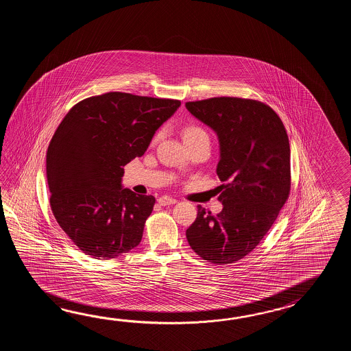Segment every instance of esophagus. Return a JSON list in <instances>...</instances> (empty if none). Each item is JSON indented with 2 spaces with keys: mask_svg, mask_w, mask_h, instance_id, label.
Masks as SVG:
<instances>
[{
  "mask_svg": "<svg viewBox=\"0 0 351 351\" xmlns=\"http://www.w3.org/2000/svg\"><path fill=\"white\" fill-rule=\"evenodd\" d=\"M158 203H159L160 206H171V204L177 203V201H176V199H173L171 197L163 195V197H159V198H158Z\"/></svg>",
  "mask_w": 351,
  "mask_h": 351,
  "instance_id": "34e87169",
  "label": "esophagus"
}]
</instances>
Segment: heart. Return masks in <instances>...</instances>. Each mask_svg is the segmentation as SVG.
Here are the masks:
<instances>
[{
	"instance_id": "heart-1",
	"label": "heart",
	"mask_w": 351,
	"mask_h": 351,
	"mask_svg": "<svg viewBox=\"0 0 351 351\" xmlns=\"http://www.w3.org/2000/svg\"><path fill=\"white\" fill-rule=\"evenodd\" d=\"M182 135H183L184 143L194 142V141L201 139V138H208L207 132L197 124H189V125L183 128Z\"/></svg>"
}]
</instances>
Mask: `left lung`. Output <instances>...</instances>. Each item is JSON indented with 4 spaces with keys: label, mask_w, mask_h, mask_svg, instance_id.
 I'll list each match as a JSON object with an SVG mask.
<instances>
[{
    "label": "left lung",
    "mask_w": 351,
    "mask_h": 351,
    "mask_svg": "<svg viewBox=\"0 0 351 351\" xmlns=\"http://www.w3.org/2000/svg\"><path fill=\"white\" fill-rule=\"evenodd\" d=\"M186 108L216 132L217 176L223 182L218 186L223 209L213 216L198 206L188 243L206 261H239L261 242L289 198V136L276 112L252 99L210 97Z\"/></svg>",
    "instance_id": "8db88e82"
}]
</instances>
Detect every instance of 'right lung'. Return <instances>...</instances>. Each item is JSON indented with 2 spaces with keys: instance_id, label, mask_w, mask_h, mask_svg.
Returning <instances> with one entry per match:
<instances>
[{
  "instance_id": "add662e5",
  "label": "right lung",
  "mask_w": 351,
  "mask_h": 351,
  "mask_svg": "<svg viewBox=\"0 0 351 351\" xmlns=\"http://www.w3.org/2000/svg\"><path fill=\"white\" fill-rule=\"evenodd\" d=\"M179 100L112 91L74 105L49 144L46 176L60 227L97 260L141 243L156 198L123 188L124 165L142 157Z\"/></svg>"
}]
</instances>
